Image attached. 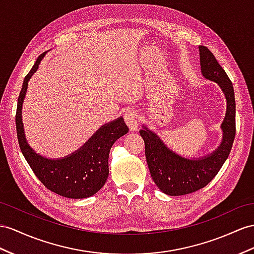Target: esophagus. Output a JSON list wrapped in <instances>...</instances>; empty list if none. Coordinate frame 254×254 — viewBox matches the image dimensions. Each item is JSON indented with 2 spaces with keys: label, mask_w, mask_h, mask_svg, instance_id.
Wrapping results in <instances>:
<instances>
[{
  "label": "esophagus",
  "mask_w": 254,
  "mask_h": 254,
  "mask_svg": "<svg viewBox=\"0 0 254 254\" xmlns=\"http://www.w3.org/2000/svg\"><path fill=\"white\" fill-rule=\"evenodd\" d=\"M125 120L127 125L128 128L131 131H137L138 129V120H137V115L134 112V110H127L125 114Z\"/></svg>",
  "instance_id": "esophagus-1"
}]
</instances>
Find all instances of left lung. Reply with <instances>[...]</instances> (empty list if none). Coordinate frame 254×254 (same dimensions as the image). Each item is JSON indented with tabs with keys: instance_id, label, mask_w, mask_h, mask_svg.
Masks as SVG:
<instances>
[{
	"instance_id": "left-lung-1",
	"label": "left lung",
	"mask_w": 254,
	"mask_h": 254,
	"mask_svg": "<svg viewBox=\"0 0 254 254\" xmlns=\"http://www.w3.org/2000/svg\"><path fill=\"white\" fill-rule=\"evenodd\" d=\"M198 51L201 76L216 82L226 101L225 116L220 126L222 131L220 145L208 154L188 158L174 151L146 125H142L139 131L145 141L147 164L154 184L171 196L190 194L209 184L229 158L235 138L236 104L232 81L209 49L199 46Z\"/></svg>"
}]
</instances>
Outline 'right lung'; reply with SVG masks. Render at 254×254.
Segmentation results:
<instances>
[{
	"label": "right lung",
	"instance_id": "1",
	"mask_svg": "<svg viewBox=\"0 0 254 254\" xmlns=\"http://www.w3.org/2000/svg\"><path fill=\"white\" fill-rule=\"evenodd\" d=\"M46 53L37 58L30 73L25 76L18 97L16 127L19 146L24 159L35 176L48 190L67 198H87L99 192L108 178V157L117 139L128 132L125 119L119 117L96 129V132L78 148L62 158H47L37 153L25 137L22 122V105L28 82L40 67Z\"/></svg>",
	"mask_w": 254,
	"mask_h": 254
}]
</instances>
